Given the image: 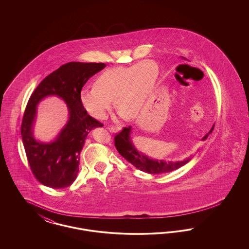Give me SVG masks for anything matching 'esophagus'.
Here are the masks:
<instances>
[{
    "label": "esophagus",
    "mask_w": 249,
    "mask_h": 249,
    "mask_svg": "<svg viewBox=\"0 0 249 249\" xmlns=\"http://www.w3.org/2000/svg\"><path fill=\"white\" fill-rule=\"evenodd\" d=\"M108 129H109V130H110L111 132H113V133H118V132H119V131L121 130V128L118 127V126H110Z\"/></svg>",
    "instance_id": "34e87169"
}]
</instances>
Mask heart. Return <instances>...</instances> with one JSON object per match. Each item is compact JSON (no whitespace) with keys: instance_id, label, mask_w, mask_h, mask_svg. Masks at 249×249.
<instances>
[{"instance_id":"b5f03b06","label":"heart","mask_w":249,"mask_h":249,"mask_svg":"<svg viewBox=\"0 0 249 249\" xmlns=\"http://www.w3.org/2000/svg\"><path fill=\"white\" fill-rule=\"evenodd\" d=\"M158 78V67L152 60H142L130 67L110 68L95 80V87L85 88L80 102L95 119H104L113 100L120 114L138 118L149 101Z\"/></svg>"}]
</instances>
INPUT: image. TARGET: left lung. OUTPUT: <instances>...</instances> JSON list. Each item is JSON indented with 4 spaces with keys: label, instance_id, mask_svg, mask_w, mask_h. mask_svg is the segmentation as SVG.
Here are the masks:
<instances>
[{
    "label": "left lung",
    "instance_id": "obj_1",
    "mask_svg": "<svg viewBox=\"0 0 249 249\" xmlns=\"http://www.w3.org/2000/svg\"><path fill=\"white\" fill-rule=\"evenodd\" d=\"M185 59L184 57H182ZM214 124L212 126L209 132L204 135L201 138V141H204L207 139L208 135L213 131ZM131 127L124 128L121 132L115 136V145L124 159H126L130 163H131L137 169L141 170L144 173L151 174V175H160L164 173H169L172 171H175L178 168L187 164L190 160L193 158V155H191L189 158L184 159L183 160L178 161H172V160H157L151 157H148L147 155L143 154L141 151L137 149V147L134 145V143L131 140Z\"/></svg>",
    "mask_w": 249,
    "mask_h": 249
}]
</instances>
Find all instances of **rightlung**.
<instances>
[{
  "mask_svg": "<svg viewBox=\"0 0 249 249\" xmlns=\"http://www.w3.org/2000/svg\"><path fill=\"white\" fill-rule=\"evenodd\" d=\"M106 66L105 63L68 62L48 75L31 96L22 119L21 137L32 172L44 186L64 189L76 179L80 153L88 134L103 127L84 109L80 92L87 81ZM52 95L66 103L70 118L54 141L42 142L33 133L36 106Z\"/></svg>",
  "mask_w": 249,
  "mask_h": 249,
  "instance_id": "1",
  "label": "right lung"
}]
</instances>
